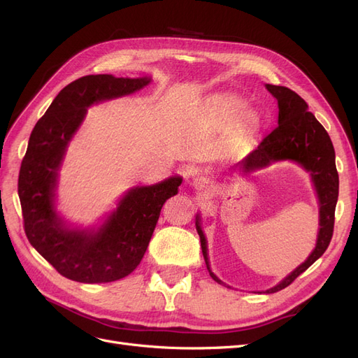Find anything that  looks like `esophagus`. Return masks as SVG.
I'll return each instance as SVG.
<instances>
[{"label":"esophagus","instance_id":"esophagus-1","mask_svg":"<svg viewBox=\"0 0 358 358\" xmlns=\"http://www.w3.org/2000/svg\"><path fill=\"white\" fill-rule=\"evenodd\" d=\"M194 187H196L197 189H208L210 187V182L208 178L200 176V178L194 179Z\"/></svg>","mask_w":358,"mask_h":358}]
</instances>
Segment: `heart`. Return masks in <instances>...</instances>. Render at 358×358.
I'll return each mask as SVG.
<instances>
[{
    "mask_svg": "<svg viewBox=\"0 0 358 358\" xmlns=\"http://www.w3.org/2000/svg\"><path fill=\"white\" fill-rule=\"evenodd\" d=\"M216 115L222 121H233L234 117L239 116L243 110V104L236 99H222L216 103Z\"/></svg>",
    "mask_w": 358,
    "mask_h": 358,
    "instance_id": "heart-1",
    "label": "heart"
}]
</instances>
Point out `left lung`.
<instances>
[{
    "mask_svg": "<svg viewBox=\"0 0 358 358\" xmlns=\"http://www.w3.org/2000/svg\"><path fill=\"white\" fill-rule=\"evenodd\" d=\"M266 88L278 100V127L237 166L243 173H252L270 166L275 161H296L297 164L310 173L320 201V231L317 246L305 263H301L276 287L266 291L276 292L294 282V279L315 263L329 248L333 236L336 203H338L339 196V175L336 170L334 148L330 136L313 113L308 112L306 101L285 86L266 85ZM196 227L200 236L206 267H208L212 279L218 284H224L209 267L208 245H206V237L201 231L199 215L196 218Z\"/></svg>",
    "mask_w": 358,
    "mask_h": 358,
    "instance_id": "8db88e82",
    "label": "left lung"
}]
</instances>
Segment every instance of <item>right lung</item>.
I'll return each mask as SVG.
<instances>
[{
    "mask_svg": "<svg viewBox=\"0 0 358 358\" xmlns=\"http://www.w3.org/2000/svg\"><path fill=\"white\" fill-rule=\"evenodd\" d=\"M149 82V78L83 76L61 90L29 136L17 180L25 234L58 273L76 282H113L131 273L146 252L162 204L176 196L182 183L175 176L129 189L99 230L70 229L55 210L58 170L86 109L133 94Z\"/></svg>",
    "mask_w": 358,
    "mask_h": 358,
    "instance_id": "right-lung-1",
    "label": "right lung"
}]
</instances>
